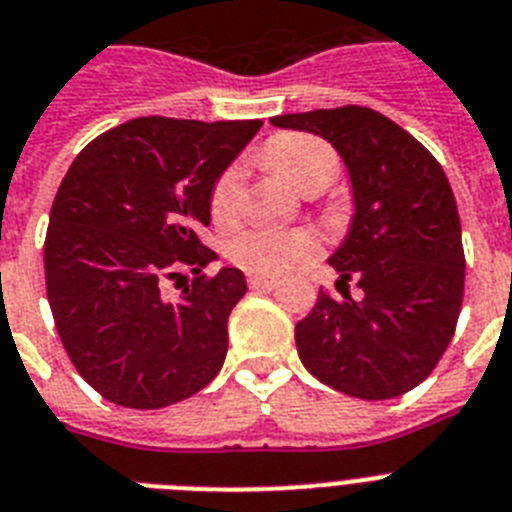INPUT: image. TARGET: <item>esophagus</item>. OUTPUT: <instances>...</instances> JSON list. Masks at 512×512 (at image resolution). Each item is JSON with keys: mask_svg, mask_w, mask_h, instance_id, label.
<instances>
[{"mask_svg": "<svg viewBox=\"0 0 512 512\" xmlns=\"http://www.w3.org/2000/svg\"><path fill=\"white\" fill-rule=\"evenodd\" d=\"M276 283H278L276 276H265V273H252V276H249V289H255V291L276 289Z\"/></svg>", "mask_w": 512, "mask_h": 512, "instance_id": "obj_1", "label": "esophagus"}]
</instances>
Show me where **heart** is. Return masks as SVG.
<instances>
[{"instance_id": "obj_1", "label": "heart", "mask_w": 512, "mask_h": 512, "mask_svg": "<svg viewBox=\"0 0 512 512\" xmlns=\"http://www.w3.org/2000/svg\"><path fill=\"white\" fill-rule=\"evenodd\" d=\"M263 158L270 169L299 192L315 190V187L325 190L338 171V158L333 148L322 143L320 137L299 135V132L273 137ZM239 184H242V174L236 166L223 171L210 195V213L216 221L231 218L236 197H239ZM317 252H320L317 236L304 229H249L229 244V257L236 265L255 270V273H268V276L307 263Z\"/></svg>"}]
</instances>
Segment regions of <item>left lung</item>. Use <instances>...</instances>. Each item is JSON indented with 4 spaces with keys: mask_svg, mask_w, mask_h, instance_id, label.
<instances>
[{
    "mask_svg": "<svg viewBox=\"0 0 512 512\" xmlns=\"http://www.w3.org/2000/svg\"><path fill=\"white\" fill-rule=\"evenodd\" d=\"M270 124L328 140L349 171L354 216L328 263L359 299L322 294L296 322L309 375L364 401L409 393L437 367L463 302L461 218L440 163L367 106L283 114Z\"/></svg>",
    "mask_w": 512,
    "mask_h": 512,
    "instance_id": "8db88e82",
    "label": "left lung"
}]
</instances>
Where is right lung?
Instances as JSON below:
<instances>
[{
	"instance_id": "right-lung-1",
	"label": "right lung",
	"mask_w": 512,
	"mask_h": 512,
	"mask_svg": "<svg viewBox=\"0 0 512 512\" xmlns=\"http://www.w3.org/2000/svg\"><path fill=\"white\" fill-rule=\"evenodd\" d=\"M263 122L140 117L85 145L64 174L44 244L46 294L64 351L90 388L127 409L203 390L229 351L239 268L203 270L210 195ZM196 281L166 300L163 277Z\"/></svg>"
}]
</instances>
